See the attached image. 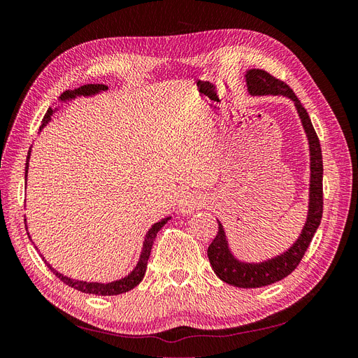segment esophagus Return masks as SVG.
<instances>
[{
    "mask_svg": "<svg viewBox=\"0 0 358 358\" xmlns=\"http://www.w3.org/2000/svg\"><path fill=\"white\" fill-rule=\"evenodd\" d=\"M203 204H204V200L199 192L188 191L183 194L182 199L179 200V210L183 215H188V213H192L194 210L201 209Z\"/></svg>",
    "mask_w": 358,
    "mask_h": 358,
    "instance_id": "34e87169",
    "label": "esophagus"
}]
</instances>
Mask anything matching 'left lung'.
Returning a JSON list of instances; mask_svg holds the SVG:
<instances>
[{"label": "left lung", "mask_w": 358, "mask_h": 358, "mask_svg": "<svg viewBox=\"0 0 358 358\" xmlns=\"http://www.w3.org/2000/svg\"><path fill=\"white\" fill-rule=\"evenodd\" d=\"M248 91L251 95H284L294 103L300 121L309 142L310 155V183H309V206L308 218L299 239L284 254L273 257L263 263L239 262L229 248L222 224L218 221V234L209 245L208 257L213 272L224 282L239 288H259L287 278L292 273L309 248L322 218V155L318 136L313 129L310 117L300 100L289 86L273 78L264 70L252 69L246 74Z\"/></svg>", "instance_id": "8db88e82"}]
</instances>
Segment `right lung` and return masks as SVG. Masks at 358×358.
<instances>
[{"label":"right lung","mask_w":358,"mask_h":358,"mask_svg":"<svg viewBox=\"0 0 358 358\" xmlns=\"http://www.w3.org/2000/svg\"><path fill=\"white\" fill-rule=\"evenodd\" d=\"M101 91H107V86L106 85H96V83H91V85H83L80 86V88L78 90H73V91H66L62 92V95L59 96L61 101H67V100H73L76 99V96L79 95H83V96H88V95H95L99 94ZM57 110V109H55ZM53 109H49L45 115V117H43V124L40 127V131L43 127H46L49 122H50V116L53 115V112H55ZM29 154H31V149L28 152V157H27V167H25V178L28 175V164H29ZM171 218V216H169V218H164L161 220L159 222L154 224L152 227H150L149 231L146 233V237H145V242H143V248H142V254H140V258H138V263L137 266L134 267V270L131 273H129L128 276L119 279V280H113V282H109V284H100V282H85V280H76V279H71L69 276H64L62 273H59L58 270L53 268L45 258V263L48 264V267L50 268V272H53V275H55L57 278H59L64 284H67L69 287L78 289V291H82V292H86V294H95V296H117V294H122V292H127L129 289H133L134 287H137L140 282H142V279L145 276V272H146V266H148V259H149V255H150V249H152V245H154V241L157 237V233L164 227V224ZM27 221V220H25Z\"/></svg>","instance_id":"add662e5"}]
</instances>
